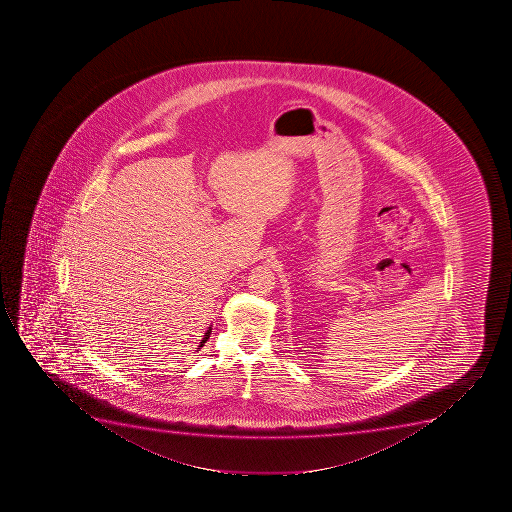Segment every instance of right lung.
<instances>
[{"label":"right lung","mask_w":512,"mask_h":512,"mask_svg":"<svg viewBox=\"0 0 512 512\" xmlns=\"http://www.w3.org/2000/svg\"><path fill=\"white\" fill-rule=\"evenodd\" d=\"M212 327H209L207 329V332H205V336L202 337V341H200L199 348H197V351H200V348H204V344L207 343V339L211 337Z\"/></svg>","instance_id":"obj_1"}]
</instances>
